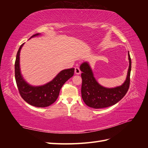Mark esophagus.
I'll list each match as a JSON object with an SVG mask.
<instances>
[{
	"mask_svg": "<svg viewBox=\"0 0 148 148\" xmlns=\"http://www.w3.org/2000/svg\"><path fill=\"white\" fill-rule=\"evenodd\" d=\"M74 72H75V74H77V75H79L81 74V71L79 67H75V70H74Z\"/></svg>",
	"mask_w": 148,
	"mask_h": 148,
	"instance_id": "obj_1",
	"label": "esophagus"
}]
</instances>
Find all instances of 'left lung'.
Returning a JSON list of instances; mask_svg holds the SVG:
<instances>
[{"label": "left lung", "mask_w": 148, "mask_h": 148, "mask_svg": "<svg viewBox=\"0 0 148 148\" xmlns=\"http://www.w3.org/2000/svg\"><path fill=\"white\" fill-rule=\"evenodd\" d=\"M128 54L129 67L126 80L122 85L112 88H105L97 83L88 63L84 62L81 65L80 70L82 72L81 96L88 106L94 109L108 108L116 104L126 95L130 86L132 64L129 52Z\"/></svg>", "instance_id": "1"}]
</instances>
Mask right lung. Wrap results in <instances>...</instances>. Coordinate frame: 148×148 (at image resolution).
I'll use <instances>...</instances> for the list:
<instances>
[{
  "mask_svg": "<svg viewBox=\"0 0 148 148\" xmlns=\"http://www.w3.org/2000/svg\"><path fill=\"white\" fill-rule=\"evenodd\" d=\"M39 34H34L33 37L39 36ZM22 44L17 52L14 64L15 79L21 97L30 105L37 108H45L54 103L59 95L60 91L64 84L73 76L74 69H68L59 72L57 76L51 81L45 85L33 86L28 84L22 77L20 68V53Z\"/></svg>",
  "mask_w": 148,
  "mask_h": 148,
  "instance_id": "obj_1",
  "label": "right lung"
}]
</instances>
